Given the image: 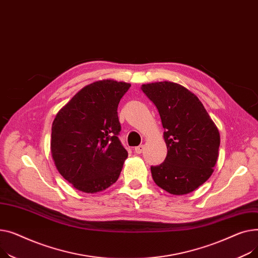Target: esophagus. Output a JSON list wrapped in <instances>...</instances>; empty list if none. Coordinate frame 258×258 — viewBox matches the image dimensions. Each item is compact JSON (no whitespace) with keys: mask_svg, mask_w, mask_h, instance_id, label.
<instances>
[{"mask_svg":"<svg viewBox=\"0 0 258 258\" xmlns=\"http://www.w3.org/2000/svg\"><path fill=\"white\" fill-rule=\"evenodd\" d=\"M144 149H145L144 145H141V146H139V147H135V148H134V152H135L136 154H142Z\"/></svg>","mask_w":258,"mask_h":258,"instance_id":"1","label":"esophagus"}]
</instances>
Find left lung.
Instances as JSON below:
<instances>
[{"mask_svg": "<svg viewBox=\"0 0 258 258\" xmlns=\"http://www.w3.org/2000/svg\"><path fill=\"white\" fill-rule=\"evenodd\" d=\"M158 109L168 149L164 161L151 166L154 182L172 195H185L211 176L219 156L220 133L203 104L184 86L170 82L142 85Z\"/></svg>", "mask_w": 258, "mask_h": 258, "instance_id": "8db88e82", "label": "left lung"}]
</instances>
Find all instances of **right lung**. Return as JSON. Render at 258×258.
Here are the masks:
<instances>
[{
  "label": "right lung",
  "mask_w": 258,
  "mask_h": 258,
  "mask_svg": "<svg viewBox=\"0 0 258 258\" xmlns=\"http://www.w3.org/2000/svg\"><path fill=\"white\" fill-rule=\"evenodd\" d=\"M130 86L112 79L96 81L56 114L51 154L60 175L76 189L95 194L117 180L128 157L117 138V106Z\"/></svg>",
  "instance_id": "add662e5"
}]
</instances>
